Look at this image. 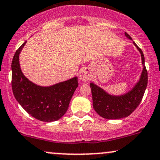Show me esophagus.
Returning <instances> with one entry per match:
<instances>
[{
    "label": "esophagus",
    "instance_id": "obj_1",
    "mask_svg": "<svg viewBox=\"0 0 160 160\" xmlns=\"http://www.w3.org/2000/svg\"><path fill=\"white\" fill-rule=\"evenodd\" d=\"M80 79L82 81H88L89 80H90V75L87 71L82 70L80 74Z\"/></svg>",
    "mask_w": 160,
    "mask_h": 160
}]
</instances>
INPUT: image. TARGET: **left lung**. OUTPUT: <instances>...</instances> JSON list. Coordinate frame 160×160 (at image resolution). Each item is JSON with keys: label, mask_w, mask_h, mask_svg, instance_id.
I'll use <instances>...</instances> for the list:
<instances>
[{"label": "left lung", "mask_w": 160, "mask_h": 160, "mask_svg": "<svg viewBox=\"0 0 160 160\" xmlns=\"http://www.w3.org/2000/svg\"><path fill=\"white\" fill-rule=\"evenodd\" d=\"M125 35L128 39L132 38L126 32ZM134 44L141 53L143 70L138 82L126 94L112 95L103 89L91 82L90 87L92 95L93 108L98 115L108 120H117L131 114L141 103L148 86V71L144 65V56L142 50L134 42Z\"/></svg>", "instance_id": "left-lung-1"}]
</instances>
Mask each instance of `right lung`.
<instances>
[{"label": "right lung", "mask_w": 160, "mask_h": 160, "mask_svg": "<svg viewBox=\"0 0 160 160\" xmlns=\"http://www.w3.org/2000/svg\"><path fill=\"white\" fill-rule=\"evenodd\" d=\"M23 43L12 58V89L14 96L25 111L37 120L52 122L62 118L78 86L77 77L50 86L36 85L25 78L19 65V53Z\"/></svg>", "instance_id": "obj_1"}]
</instances>
